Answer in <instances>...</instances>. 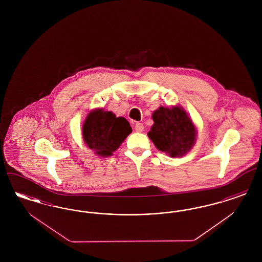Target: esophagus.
Listing matches in <instances>:
<instances>
[{"mask_svg": "<svg viewBox=\"0 0 262 262\" xmlns=\"http://www.w3.org/2000/svg\"><path fill=\"white\" fill-rule=\"evenodd\" d=\"M135 128H136V132H137V133H142L143 129H144V126H143V124H141V123H137L135 125Z\"/></svg>", "mask_w": 262, "mask_h": 262, "instance_id": "34e87169", "label": "esophagus"}]
</instances>
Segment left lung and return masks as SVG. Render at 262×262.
I'll return each instance as SVG.
<instances>
[{
	"instance_id": "obj_1",
	"label": "left lung",
	"mask_w": 262,
	"mask_h": 262,
	"mask_svg": "<svg viewBox=\"0 0 262 262\" xmlns=\"http://www.w3.org/2000/svg\"><path fill=\"white\" fill-rule=\"evenodd\" d=\"M154 124L148 137L154 145L171 157L186 155L195 143L196 128L180 106L159 107L152 114Z\"/></svg>"
}]
</instances>
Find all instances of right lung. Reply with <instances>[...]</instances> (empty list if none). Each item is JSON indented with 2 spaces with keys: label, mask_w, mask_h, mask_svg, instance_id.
I'll list each match as a JSON object with an SVG mask.
<instances>
[{
  "label": "right lung",
  "mask_w": 262,
  "mask_h": 262,
  "mask_svg": "<svg viewBox=\"0 0 262 262\" xmlns=\"http://www.w3.org/2000/svg\"><path fill=\"white\" fill-rule=\"evenodd\" d=\"M133 132L129 123L123 117L103 109H95L88 114L82 125L85 144L99 156H111Z\"/></svg>",
  "instance_id": "1"
}]
</instances>
